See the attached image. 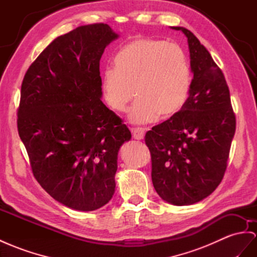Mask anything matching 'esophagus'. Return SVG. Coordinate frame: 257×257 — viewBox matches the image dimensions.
<instances>
[{"mask_svg": "<svg viewBox=\"0 0 257 257\" xmlns=\"http://www.w3.org/2000/svg\"><path fill=\"white\" fill-rule=\"evenodd\" d=\"M131 133H133V136L136 140H142L144 135H146V131H144L143 128H133L131 129Z\"/></svg>", "mask_w": 257, "mask_h": 257, "instance_id": "1", "label": "esophagus"}]
</instances>
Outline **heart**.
Masks as SVG:
<instances>
[{
    "label": "heart",
    "mask_w": 257,
    "mask_h": 257,
    "mask_svg": "<svg viewBox=\"0 0 257 257\" xmlns=\"http://www.w3.org/2000/svg\"><path fill=\"white\" fill-rule=\"evenodd\" d=\"M114 66L103 74L104 100L110 109L122 113L136 93L138 100L129 113L133 123H147L159 116L172 117L185 106L191 70L178 44L136 39L116 54Z\"/></svg>",
    "instance_id": "heart-1"
}]
</instances>
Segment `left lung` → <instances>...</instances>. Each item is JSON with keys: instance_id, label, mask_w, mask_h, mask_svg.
<instances>
[{"instance_id": "left-lung-1", "label": "left lung", "mask_w": 257, "mask_h": 257, "mask_svg": "<svg viewBox=\"0 0 257 257\" xmlns=\"http://www.w3.org/2000/svg\"><path fill=\"white\" fill-rule=\"evenodd\" d=\"M188 38L193 79L189 97L176 115L146 135L153 186L164 201L191 205L212 194L227 168L235 116L225 76L191 31Z\"/></svg>"}]
</instances>
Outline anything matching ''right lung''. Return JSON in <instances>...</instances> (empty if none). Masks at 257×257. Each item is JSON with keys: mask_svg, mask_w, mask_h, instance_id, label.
<instances>
[{"mask_svg": "<svg viewBox=\"0 0 257 257\" xmlns=\"http://www.w3.org/2000/svg\"><path fill=\"white\" fill-rule=\"evenodd\" d=\"M118 37L106 24L57 37L22 83L17 128L35 178L54 200L82 212L113 197L118 151L131 139L101 101L100 60Z\"/></svg>", "mask_w": 257, "mask_h": 257, "instance_id": "right-lung-1", "label": "right lung"}]
</instances>
